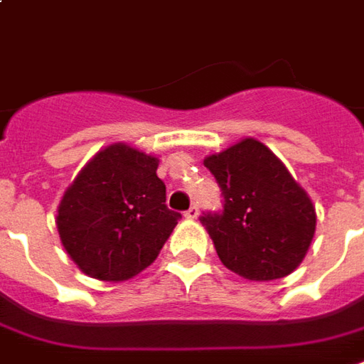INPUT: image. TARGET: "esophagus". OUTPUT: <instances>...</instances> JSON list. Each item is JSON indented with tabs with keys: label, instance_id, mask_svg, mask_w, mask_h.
Wrapping results in <instances>:
<instances>
[{
	"label": "esophagus",
	"instance_id": "esophagus-1",
	"mask_svg": "<svg viewBox=\"0 0 364 364\" xmlns=\"http://www.w3.org/2000/svg\"><path fill=\"white\" fill-rule=\"evenodd\" d=\"M197 217H199V207H197V205H191L189 210H185V218H189V220H195Z\"/></svg>",
	"mask_w": 364,
	"mask_h": 364
}]
</instances>
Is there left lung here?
I'll list each match as a JSON object with an SVG mask.
<instances>
[{"label":"left lung","instance_id":"1","mask_svg":"<svg viewBox=\"0 0 364 364\" xmlns=\"http://www.w3.org/2000/svg\"><path fill=\"white\" fill-rule=\"evenodd\" d=\"M203 164L225 195L220 215L200 217L220 262L252 282L296 270L314 240L317 215L282 159L258 139L242 138Z\"/></svg>","mask_w":364,"mask_h":364}]
</instances>
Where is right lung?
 <instances>
[{"mask_svg": "<svg viewBox=\"0 0 364 364\" xmlns=\"http://www.w3.org/2000/svg\"><path fill=\"white\" fill-rule=\"evenodd\" d=\"M159 159L124 141L96 151L58 203L65 250L100 282H126L156 260L179 213L165 205Z\"/></svg>", "mask_w": 364, "mask_h": 364, "instance_id": "right-lung-1", "label": "right lung"}]
</instances>
